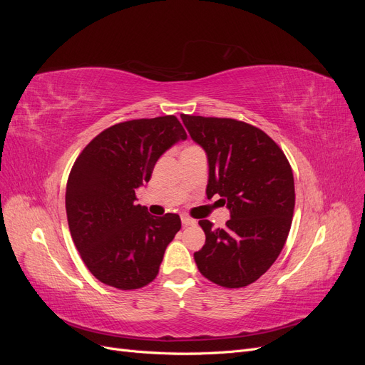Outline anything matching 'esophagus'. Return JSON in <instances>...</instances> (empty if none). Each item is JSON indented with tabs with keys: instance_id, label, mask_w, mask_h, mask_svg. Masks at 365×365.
Wrapping results in <instances>:
<instances>
[{
	"instance_id": "obj_1",
	"label": "esophagus",
	"mask_w": 365,
	"mask_h": 365,
	"mask_svg": "<svg viewBox=\"0 0 365 365\" xmlns=\"http://www.w3.org/2000/svg\"><path fill=\"white\" fill-rule=\"evenodd\" d=\"M181 222H182V225H184V227L196 225V220H195V219H192V217H189V216H185V215H182V216H181Z\"/></svg>"
}]
</instances>
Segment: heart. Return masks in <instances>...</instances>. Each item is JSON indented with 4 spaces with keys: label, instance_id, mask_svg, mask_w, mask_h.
<instances>
[{
    "label": "heart",
    "instance_id": "heart-1",
    "mask_svg": "<svg viewBox=\"0 0 365 365\" xmlns=\"http://www.w3.org/2000/svg\"><path fill=\"white\" fill-rule=\"evenodd\" d=\"M193 148H196V146H189V148H185V149H193Z\"/></svg>",
    "mask_w": 365,
    "mask_h": 365
}]
</instances>
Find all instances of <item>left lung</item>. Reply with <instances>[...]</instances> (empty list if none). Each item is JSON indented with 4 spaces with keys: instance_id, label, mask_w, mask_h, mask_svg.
Returning a JSON list of instances; mask_svg holds the SVG:
<instances>
[{
    "instance_id": "left-lung-1",
    "label": "left lung",
    "mask_w": 365,
    "mask_h": 365,
    "mask_svg": "<svg viewBox=\"0 0 365 365\" xmlns=\"http://www.w3.org/2000/svg\"><path fill=\"white\" fill-rule=\"evenodd\" d=\"M181 118L207 152V197L219 195L231 216L225 228L200 220L205 244L195 252L197 269L224 288H244L271 268L288 239L295 205L291 164L277 143L245 121Z\"/></svg>"
}]
</instances>
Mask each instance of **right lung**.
Listing matches in <instances>:
<instances>
[{
  "label": "right lung",
  "instance_id": "1",
  "mask_svg": "<svg viewBox=\"0 0 365 365\" xmlns=\"http://www.w3.org/2000/svg\"><path fill=\"white\" fill-rule=\"evenodd\" d=\"M187 134L175 115L121 121L94 137L73 164L65 208L70 233L97 280L121 291L157 277L181 228L178 215L152 216L135 204L155 163Z\"/></svg>",
  "mask_w": 365,
  "mask_h": 365
}]
</instances>
